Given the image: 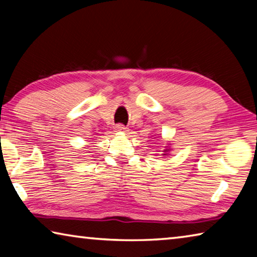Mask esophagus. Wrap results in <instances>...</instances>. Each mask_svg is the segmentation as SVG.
I'll return each instance as SVG.
<instances>
[{"instance_id":"34e87169","label":"esophagus","mask_w":257,"mask_h":257,"mask_svg":"<svg viewBox=\"0 0 257 257\" xmlns=\"http://www.w3.org/2000/svg\"><path fill=\"white\" fill-rule=\"evenodd\" d=\"M115 132L124 133V132H127V128H125L123 124H116V125H115Z\"/></svg>"}]
</instances>
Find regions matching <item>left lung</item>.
<instances>
[{"instance_id": "left-lung-1", "label": "left lung", "mask_w": 257, "mask_h": 257, "mask_svg": "<svg viewBox=\"0 0 257 257\" xmlns=\"http://www.w3.org/2000/svg\"><path fill=\"white\" fill-rule=\"evenodd\" d=\"M169 152H170V149H169V147H165V149H164V151H163V155H167L168 153H169Z\"/></svg>"}]
</instances>
